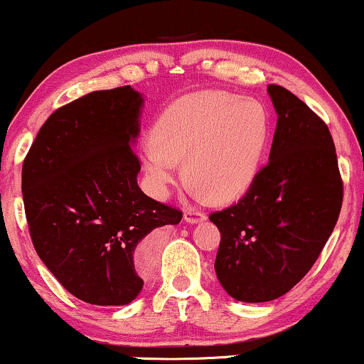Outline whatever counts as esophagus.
Instances as JSON below:
<instances>
[{"label": "esophagus", "instance_id": "1", "mask_svg": "<svg viewBox=\"0 0 364 364\" xmlns=\"http://www.w3.org/2000/svg\"><path fill=\"white\" fill-rule=\"evenodd\" d=\"M183 218H185V222H188V223H201L206 220V215L203 213V211L188 208L185 211V215H183Z\"/></svg>", "mask_w": 364, "mask_h": 364}]
</instances>
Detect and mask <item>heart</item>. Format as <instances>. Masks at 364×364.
Here are the masks:
<instances>
[{
  "mask_svg": "<svg viewBox=\"0 0 364 364\" xmlns=\"http://www.w3.org/2000/svg\"><path fill=\"white\" fill-rule=\"evenodd\" d=\"M269 114L259 100L203 92L164 109L142 144V163L158 196H166L185 159L200 195L228 201L254 183L269 142Z\"/></svg>",
  "mask_w": 364,
  "mask_h": 364,
  "instance_id": "heart-1",
  "label": "heart"
}]
</instances>
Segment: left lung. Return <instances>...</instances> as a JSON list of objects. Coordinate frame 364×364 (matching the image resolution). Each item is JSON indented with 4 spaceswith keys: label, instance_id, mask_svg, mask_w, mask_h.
I'll list each match as a JSON object with an SVG mask.
<instances>
[{
    "label": "left lung",
    "instance_id": "8db88e82",
    "mask_svg": "<svg viewBox=\"0 0 364 364\" xmlns=\"http://www.w3.org/2000/svg\"><path fill=\"white\" fill-rule=\"evenodd\" d=\"M269 163L242 200L210 215L220 230L215 272L228 296L274 301L309 272L338 222L343 181L328 126L280 85Z\"/></svg>",
    "mask_w": 364,
    "mask_h": 364
}]
</instances>
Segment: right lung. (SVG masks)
<instances>
[{
	"mask_svg": "<svg viewBox=\"0 0 364 364\" xmlns=\"http://www.w3.org/2000/svg\"><path fill=\"white\" fill-rule=\"evenodd\" d=\"M144 99L131 85L90 92L55 110L21 169L36 254L63 287L95 306H126L144 280L136 254L183 213L141 191L134 154Z\"/></svg>",
	"mask_w": 364,
	"mask_h": 364,
	"instance_id": "add662e5",
	"label": "right lung"
}]
</instances>
